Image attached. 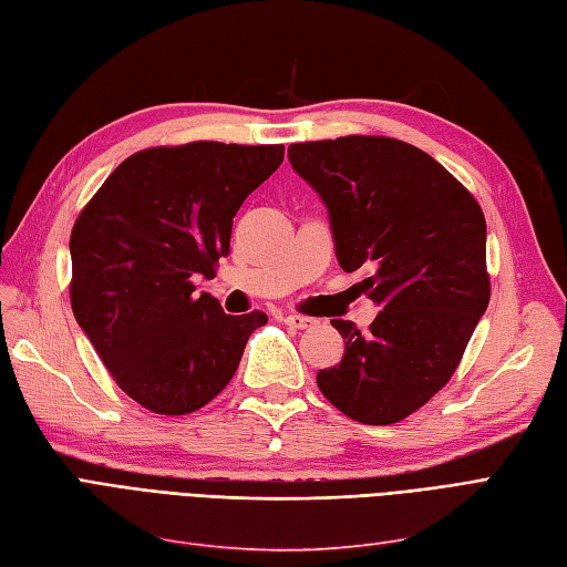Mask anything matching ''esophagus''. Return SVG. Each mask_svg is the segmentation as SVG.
Returning a JSON list of instances; mask_svg holds the SVG:
<instances>
[{
	"instance_id": "esophagus-1",
	"label": "esophagus",
	"mask_w": 567,
	"mask_h": 567,
	"mask_svg": "<svg viewBox=\"0 0 567 567\" xmlns=\"http://www.w3.org/2000/svg\"><path fill=\"white\" fill-rule=\"evenodd\" d=\"M284 322L288 327H296V329H310L317 324V320H312V317H306V315H298V312H291L284 317Z\"/></svg>"
}]
</instances>
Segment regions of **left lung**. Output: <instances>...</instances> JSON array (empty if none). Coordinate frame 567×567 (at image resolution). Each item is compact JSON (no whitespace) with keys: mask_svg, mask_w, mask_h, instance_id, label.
<instances>
[{"mask_svg":"<svg viewBox=\"0 0 567 567\" xmlns=\"http://www.w3.org/2000/svg\"><path fill=\"white\" fill-rule=\"evenodd\" d=\"M288 161L327 204L341 269L372 271L380 308L368 331L331 320L347 351L317 388L358 423L404 421L450 382L488 308L486 218L457 177L392 136L291 144Z\"/></svg>","mask_w":567,"mask_h":567,"instance_id":"1","label":"left lung"}]
</instances>
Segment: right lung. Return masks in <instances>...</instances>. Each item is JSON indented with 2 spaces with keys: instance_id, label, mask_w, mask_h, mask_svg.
Masks as SVG:
<instances>
[{
  "instance_id": "obj_1",
  "label": "right lung",
  "mask_w": 567,
  "mask_h": 567,
  "mask_svg": "<svg viewBox=\"0 0 567 567\" xmlns=\"http://www.w3.org/2000/svg\"><path fill=\"white\" fill-rule=\"evenodd\" d=\"M284 161L281 144L189 142L124 158L74 220L69 300L117 388L161 416L206 406L267 315H226L216 276L233 216Z\"/></svg>"
}]
</instances>
